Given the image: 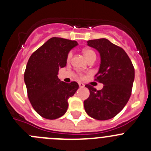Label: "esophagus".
I'll return each instance as SVG.
<instances>
[{
    "label": "esophagus",
    "instance_id": "obj_1",
    "mask_svg": "<svg viewBox=\"0 0 151 151\" xmlns=\"http://www.w3.org/2000/svg\"><path fill=\"white\" fill-rule=\"evenodd\" d=\"M78 85H79V87H81V88H82V87H84V84H83V83H78Z\"/></svg>",
    "mask_w": 151,
    "mask_h": 151
}]
</instances>
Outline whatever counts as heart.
Returning <instances> with one entry per match:
<instances>
[{
    "instance_id": "1",
    "label": "heart",
    "mask_w": 151,
    "mask_h": 151,
    "mask_svg": "<svg viewBox=\"0 0 151 151\" xmlns=\"http://www.w3.org/2000/svg\"><path fill=\"white\" fill-rule=\"evenodd\" d=\"M83 54H84L85 58H87L88 61L92 59V58H95V59H96V53L94 52L93 50H90V49H84V50H83ZM72 56H73V52H70L68 53V55H67V61H70V60H71Z\"/></svg>"
}]
</instances>
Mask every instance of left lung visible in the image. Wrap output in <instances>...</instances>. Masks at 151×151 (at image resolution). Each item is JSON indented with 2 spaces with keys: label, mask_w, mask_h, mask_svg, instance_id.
Masks as SVG:
<instances>
[{
  "label": "left lung",
  "mask_w": 151,
  "mask_h": 151,
  "mask_svg": "<svg viewBox=\"0 0 151 151\" xmlns=\"http://www.w3.org/2000/svg\"><path fill=\"white\" fill-rule=\"evenodd\" d=\"M87 45L98 50L101 64L96 80L104 84L96 90L90 84V96L84 101L85 111L97 120H107L124 107L130 97L135 77L133 64L122 47L106 38L90 40Z\"/></svg>",
  "instance_id": "left-lung-1"
}]
</instances>
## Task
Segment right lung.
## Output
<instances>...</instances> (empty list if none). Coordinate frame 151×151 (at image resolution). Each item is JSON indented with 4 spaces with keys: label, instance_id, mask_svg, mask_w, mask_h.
Wrapping results in <instances>:
<instances>
[{
    "label": "right lung",
    "instance_id": "add662e5",
    "mask_svg": "<svg viewBox=\"0 0 151 151\" xmlns=\"http://www.w3.org/2000/svg\"><path fill=\"white\" fill-rule=\"evenodd\" d=\"M76 41L53 37L31 55L24 73L27 95L34 110L43 118L55 119L68 108V99L78 89V83H65L58 77L67 64L69 52Z\"/></svg>",
    "mask_w": 151,
    "mask_h": 151
}]
</instances>
